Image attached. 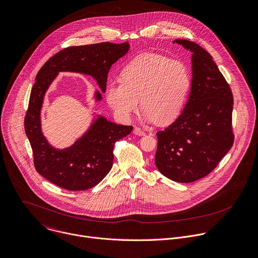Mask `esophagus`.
Instances as JSON below:
<instances>
[{
    "instance_id": "esophagus-1",
    "label": "esophagus",
    "mask_w": 258,
    "mask_h": 258,
    "mask_svg": "<svg viewBox=\"0 0 258 258\" xmlns=\"http://www.w3.org/2000/svg\"><path fill=\"white\" fill-rule=\"evenodd\" d=\"M134 134L137 135V136H140V137L145 136V132L143 130H141L140 127H135L134 128Z\"/></svg>"
}]
</instances>
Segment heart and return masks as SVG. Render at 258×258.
I'll use <instances>...</instances> for the list:
<instances>
[{
    "instance_id": "obj_1",
    "label": "heart",
    "mask_w": 258,
    "mask_h": 258,
    "mask_svg": "<svg viewBox=\"0 0 258 258\" xmlns=\"http://www.w3.org/2000/svg\"><path fill=\"white\" fill-rule=\"evenodd\" d=\"M190 87V71L183 61L144 53L122 69L121 81L108 84L105 97L122 120L131 119L141 99L144 119L167 125L180 115Z\"/></svg>"
}]
</instances>
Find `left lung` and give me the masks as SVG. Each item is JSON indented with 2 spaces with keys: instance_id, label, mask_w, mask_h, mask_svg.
<instances>
[{
  "instance_id": "left-lung-1",
  "label": "left lung",
  "mask_w": 258,
  "mask_h": 258,
  "mask_svg": "<svg viewBox=\"0 0 258 258\" xmlns=\"http://www.w3.org/2000/svg\"><path fill=\"white\" fill-rule=\"evenodd\" d=\"M191 55V87L178 118L157 133L155 164L167 178L188 183L207 176L233 146V96L213 56L199 44L175 39Z\"/></svg>"
}]
</instances>
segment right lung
Returning a JSON list of instances; mask_svg holds the SVG:
<instances>
[{
	"instance_id": "right-lung-1",
	"label": "right lung",
	"mask_w": 258,
	"mask_h": 258,
	"mask_svg": "<svg viewBox=\"0 0 258 258\" xmlns=\"http://www.w3.org/2000/svg\"><path fill=\"white\" fill-rule=\"evenodd\" d=\"M130 50V43L110 42L67 47L50 57L39 70L32 87L25 116V133L30 142L37 172L67 190H86L97 185L112 168L113 146L133 126L117 124L93 113L86 132L73 145L59 149L49 144L41 128V109L51 83L61 72L90 76L100 90L94 101H102L111 66Z\"/></svg>"
}]
</instances>
